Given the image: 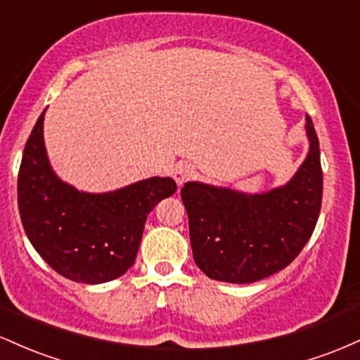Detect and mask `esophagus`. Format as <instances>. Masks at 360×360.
I'll list each match as a JSON object with an SVG mask.
<instances>
[{"label":"esophagus","mask_w":360,"mask_h":360,"mask_svg":"<svg viewBox=\"0 0 360 360\" xmlns=\"http://www.w3.org/2000/svg\"><path fill=\"white\" fill-rule=\"evenodd\" d=\"M194 176V167L188 162H179L172 169V177L179 186H183L186 181H189Z\"/></svg>","instance_id":"esophagus-1"}]
</instances>
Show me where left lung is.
<instances>
[{
  "instance_id": "obj_1",
  "label": "left lung",
  "mask_w": 360,
  "mask_h": 360,
  "mask_svg": "<svg viewBox=\"0 0 360 360\" xmlns=\"http://www.w3.org/2000/svg\"><path fill=\"white\" fill-rule=\"evenodd\" d=\"M309 150L284 186L264 193L189 181L181 198L196 266L210 279L249 284L289 266L309 240L321 208L320 143L307 115Z\"/></svg>"
}]
</instances>
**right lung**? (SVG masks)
Wrapping results in <instances>:
<instances>
[{
  "mask_svg": "<svg viewBox=\"0 0 360 360\" xmlns=\"http://www.w3.org/2000/svg\"><path fill=\"white\" fill-rule=\"evenodd\" d=\"M45 111L25 146L18 208L25 233L53 271L84 284L108 283L134 266L147 214L177 186L148 177L108 193H84L64 183L49 162Z\"/></svg>",
  "mask_w": 360,
  "mask_h": 360,
  "instance_id": "add662e5",
  "label": "right lung"
}]
</instances>
